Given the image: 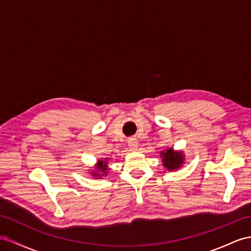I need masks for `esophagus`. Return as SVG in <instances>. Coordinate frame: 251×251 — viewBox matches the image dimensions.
Masks as SVG:
<instances>
[{
	"label": "esophagus",
	"instance_id": "1",
	"mask_svg": "<svg viewBox=\"0 0 251 251\" xmlns=\"http://www.w3.org/2000/svg\"><path fill=\"white\" fill-rule=\"evenodd\" d=\"M138 141L136 138H130L128 140V146L131 151H137L138 150Z\"/></svg>",
	"mask_w": 251,
	"mask_h": 251
}]
</instances>
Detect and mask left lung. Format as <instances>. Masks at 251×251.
Returning a JSON list of instances; mask_svg holds the SVG:
<instances>
[{
    "mask_svg": "<svg viewBox=\"0 0 251 251\" xmlns=\"http://www.w3.org/2000/svg\"><path fill=\"white\" fill-rule=\"evenodd\" d=\"M161 155L163 165L166 169H169V171L178 169L183 162V153L181 151L174 152L172 149H170L166 151H163Z\"/></svg>",
    "mask_w": 251,
    "mask_h": 251,
    "instance_id": "8db88e82",
    "label": "left lung"
}]
</instances>
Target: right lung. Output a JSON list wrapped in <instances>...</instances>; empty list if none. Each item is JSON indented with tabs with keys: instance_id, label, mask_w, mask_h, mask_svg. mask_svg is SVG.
I'll use <instances>...</instances> for the list:
<instances>
[{
	"instance_id": "obj_1",
	"label": "right lung",
	"mask_w": 251,
	"mask_h": 251,
	"mask_svg": "<svg viewBox=\"0 0 251 251\" xmlns=\"http://www.w3.org/2000/svg\"><path fill=\"white\" fill-rule=\"evenodd\" d=\"M106 166H107V162H102V161H100L99 170H100V171H101L102 173H106V171H107ZM93 175H98V174H96V173H93ZM100 176H101V175H100Z\"/></svg>"
}]
</instances>
